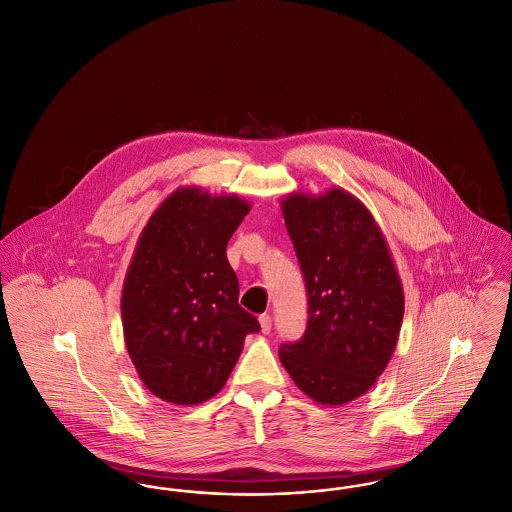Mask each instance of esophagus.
<instances>
[{
	"label": "esophagus",
	"instance_id": "obj_1",
	"mask_svg": "<svg viewBox=\"0 0 512 512\" xmlns=\"http://www.w3.org/2000/svg\"><path fill=\"white\" fill-rule=\"evenodd\" d=\"M259 324H261V331H263V333H270V329H272V318H270V314H261V316H259Z\"/></svg>",
	"mask_w": 512,
	"mask_h": 512
}]
</instances>
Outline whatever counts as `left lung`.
Wrapping results in <instances>:
<instances>
[{"mask_svg":"<svg viewBox=\"0 0 512 512\" xmlns=\"http://www.w3.org/2000/svg\"><path fill=\"white\" fill-rule=\"evenodd\" d=\"M287 234L307 284L301 341L280 347L295 385L318 404L343 406L385 371L404 318V289L368 207L343 188L282 200Z\"/></svg>","mask_w":512,"mask_h":512,"instance_id":"obj_1","label":"left lung"}]
</instances>
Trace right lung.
Returning <instances> with one entry per match:
<instances>
[{"instance_id": "add662e5", "label": "right lung", "mask_w": 512, "mask_h": 512, "mask_svg": "<svg viewBox=\"0 0 512 512\" xmlns=\"http://www.w3.org/2000/svg\"><path fill=\"white\" fill-rule=\"evenodd\" d=\"M251 205L238 194L181 186L143 228L122 289L123 339L144 387L196 406L225 387L247 333L226 246Z\"/></svg>"}]
</instances>
